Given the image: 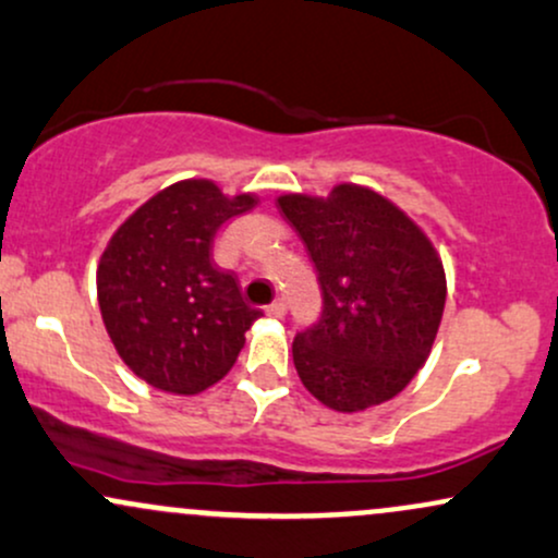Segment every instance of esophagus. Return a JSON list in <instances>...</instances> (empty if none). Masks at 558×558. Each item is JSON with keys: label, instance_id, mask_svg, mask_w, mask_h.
I'll list each match as a JSON object with an SVG mask.
<instances>
[{"label": "esophagus", "instance_id": "1", "mask_svg": "<svg viewBox=\"0 0 558 558\" xmlns=\"http://www.w3.org/2000/svg\"><path fill=\"white\" fill-rule=\"evenodd\" d=\"M288 312V304H286V299H275L270 306H267V315L270 317H283Z\"/></svg>", "mask_w": 558, "mask_h": 558}]
</instances>
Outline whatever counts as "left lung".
<instances>
[{
  "label": "left lung",
  "instance_id": "8db88e82",
  "mask_svg": "<svg viewBox=\"0 0 558 558\" xmlns=\"http://www.w3.org/2000/svg\"><path fill=\"white\" fill-rule=\"evenodd\" d=\"M278 207L323 291V315L293 338L304 388L336 412L393 399L425 364L444 317L446 272L430 239L393 202L354 183L328 198L280 196Z\"/></svg>",
  "mask_w": 558,
  "mask_h": 558
}]
</instances>
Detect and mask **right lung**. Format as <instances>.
Wrapping results in <instances>:
<instances>
[{
  "instance_id": "1",
  "label": "right lung",
  "mask_w": 558,
  "mask_h": 558,
  "mask_svg": "<svg viewBox=\"0 0 558 558\" xmlns=\"http://www.w3.org/2000/svg\"><path fill=\"white\" fill-rule=\"evenodd\" d=\"M257 204L213 181L172 183L141 204L107 243L96 270L105 328L120 360L168 393H198L239 360L262 317L239 278L215 265V235Z\"/></svg>"
}]
</instances>
